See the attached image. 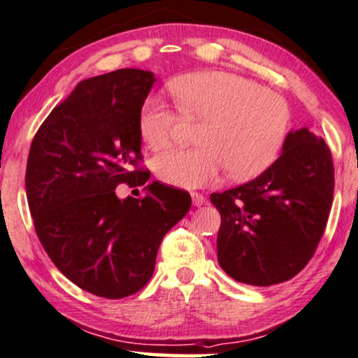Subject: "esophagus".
Returning a JSON list of instances; mask_svg holds the SVG:
<instances>
[{
	"instance_id": "34e87169",
	"label": "esophagus",
	"mask_w": 358,
	"mask_h": 358,
	"mask_svg": "<svg viewBox=\"0 0 358 358\" xmlns=\"http://www.w3.org/2000/svg\"><path fill=\"white\" fill-rule=\"evenodd\" d=\"M192 200H193V205H194V206H201V205H205L206 198L203 196L201 193H196V192H193V193H192Z\"/></svg>"
}]
</instances>
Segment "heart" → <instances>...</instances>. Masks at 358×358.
I'll return each instance as SVG.
<instances>
[{"instance_id": "b5f03b06", "label": "heart", "mask_w": 358, "mask_h": 358, "mask_svg": "<svg viewBox=\"0 0 358 358\" xmlns=\"http://www.w3.org/2000/svg\"><path fill=\"white\" fill-rule=\"evenodd\" d=\"M175 107L148 97L138 112V132L152 150L170 143L180 120L196 122L194 148H173L153 160L162 182L180 188L215 183L224 170L251 180L268 170L286 142L291 110L286 99L256 80L224 71L182 76L170 85Z\"/></svg>"}]
</instances>
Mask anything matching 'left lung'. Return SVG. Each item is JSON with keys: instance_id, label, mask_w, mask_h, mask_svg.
Listing matches in <instances>:
<instances>
[{"instance_id": "8db88e82", "label": "left lung", "mask_w": 358, "mask_h": 358, "mask_svg": "<svg viewBox=\"0 0 358 358\" xmlns=\"http://www.w3.org/2000/svg\"><path fill=\"white\" fill-rule=\"evenodd\" d=\"M334 196V162L324 138L289 132L282 153L257 178L211 193L218 208V262L239 282L273 286L314 256Z\"/></svg>"}]
</instances>
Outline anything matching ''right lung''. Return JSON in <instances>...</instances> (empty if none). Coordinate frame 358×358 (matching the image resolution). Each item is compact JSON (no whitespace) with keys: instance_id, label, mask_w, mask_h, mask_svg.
Returning a JSON list of instances; mask_svg holds the SVG:
<instances>
[{"instance_id":"add662e5","label":"right lung","mask_w":358,"mask_h":358,"mask_svg":"<svg viewBox=\"0 0 358 358\" xmlns=\"http://www.w3.org/2000/svg\"><path fill=\"white\" fill-rule=\"evenodd\" d=\"M153 83L142 69L83 80L29 148L26 194L41 244L67 279L106 299L145 286L162 239L192 206L188 192L160 182L142 198L115 194L122 183L142 187L150 178L140 166L138 112Z\"/></svg>"}]
</instances>
